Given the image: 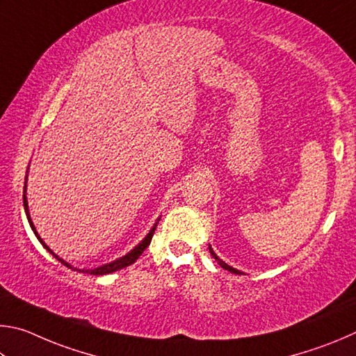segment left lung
I'll use <instances>...</instances> for the list:
<instances>
[{
    "instance_id": "1",
    "label": "left lung",
    "mask_w": 356,
    "mask_h": 356,
    "mask_svg": "<svg viewBox=\"0 0 356 356\" xmlns=\"http://www.w3.org/2000/svg\"><path fill=\"white\" fill-rule=\"evenodd\" d=\"M209 253H211V257H213L216 261H217V264H220V267H223V269L225 270H228V272H232V273H238V275H241V270H238V269H234V267H232V266H228L225 261H222L219 257H217V254L214 253V250L213 248H211V245H209Z\"/></svg>"
}]
</instances>
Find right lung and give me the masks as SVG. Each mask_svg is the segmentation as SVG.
<instances>
[{
  "label": "right lung",
  "instance_id": "obj_1",
  "mask_svg": "<svg viewBox=\"0 0 356 356\" xmlns=\"http://www.w3.org/2000/svg\"><path fill=\"white\" fill-rule=\"evenodd\" d=\"M26 179H28V175H26ZM23 204H24V213H26V217H28V222H29V225H31V228H33V232H34V234L37 236V239L40 241V244L47 248V250L53 254V257L59 261V263H62L64 264L65 267H68V269H73V270H78V272H86V273H90V275H106V273H112V272H115V270H120V269H123V267H127V266H129V264H133L134 261L140 257V254L143 253V250H145V248L149 245V242H152V238H153V234H154V229H156V222L154 225H153V228L149 229L148 232V234L145 236V238H143L139 244H137L133 250H131L129 253H127L124 254V257H122V258H118V259H115V261H112V263H109V264H104V266H99V267H97V269H89V270H84V269H76V267H72L70 264L68 263H65L64 259L62 258H59L58 254H56L51 248H49L45 242L42 241V238L39 236V233L35 232V227H34V223H33V220H31V217H29V209H28V200H26V183H24V194H23Z\"/></svg>",
  "mask_w": 356,
  "mask_h": 356
}]
</instances>
